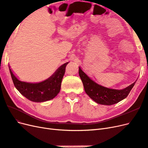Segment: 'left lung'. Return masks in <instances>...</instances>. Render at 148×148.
Segmentation results:
<instances>
[{"instance_id":"left-lung-1","label":"left lung","mask_w":148,"mask_h":148,"mask_svg":"<svg viewBox=\"0 0 148 148\" xmlns=\"http://www.w3.org/2000/svg\"><path fill=\"white\" fill-rule=\"evenodd\" d=\"M79 74L83 83L85 93L93 101L103 105H112L125 99L135 84V82L122 90L109 88L95 82L80 67Z\"/></svg>"}]
</instances>
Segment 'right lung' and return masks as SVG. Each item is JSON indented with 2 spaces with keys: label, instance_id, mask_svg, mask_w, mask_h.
<instances>
[{
  "label": "right lung",
  "instance_id": "right-lung-1",
  "mask_svg": "<svg viewBox=\"0 0 148 148\" xmlns=\"http://www.w3.org/2000/svg\"><path fill=\"white\" fill-rule=\"evenodd\" d=\"M68 64V62L63 64L49 78L39 83L20 81L13 73L10 66H8L14 85L20 93L31 101L40 103L53 99L58 94Z\"/></svg>",
  "mask_w": 148,
  "mask_h": 148
}]
</instances>
